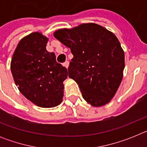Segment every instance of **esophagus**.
I'll return each instance as SVG.
<instances>
[{
	"label": "esophagus",
	"instance_id": "obj_1",
	"mask_svg": "<svg viewBox=\"0 0 147 147\" xmlns=\"http://www.w3.org/2000/svg\"><path fill=\"white\" fill-rule=\"evenodd\" d=\"M68 65H69V62H65L64 63H63V66H65V67H66V68H67L68 67Z\"/></svg>",
	"mask_w": 147,
	"mask_h": 147
}]
</instances>
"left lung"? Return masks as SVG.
Here are the masks:
<instances>
[{"instance_id":"left-lung-1","label":"left lung","mask_w":147,"mask_h":147,"mask_svg":"<svg viewBox=\"0 0 147 147\" xmlns=\"http://www.w3.org/2000/svg\"><path fill=\"white\" fill-rule=\"evenodd\" d=\"M54 36L74 55L68 76L79 85L83 98L94 107L108 103L124 68V51L115 34L96 23H84L58 30Z\"/></svg>"}]
</instances>
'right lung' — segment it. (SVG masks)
Instances as JSON below:
<instances>
[{
    "label": "right lung",
    "instance_id": "1",
    "mask_svg": "<svg viewBox=\"0 0 147 147\" xmlns=\"http://www.w3.org/2000/svg\"><path fill=\"white\" fill-rule=\"evenodd\" d=\"M48 38L39 32L30 34L18 43L11 62V71L20 93L41 107L61 103L63 81L67 70L56 61L54 52L47 51Z\"/></svg>",
    "mask_w": 147,
    "mask_h": 147
}]
</instances>
